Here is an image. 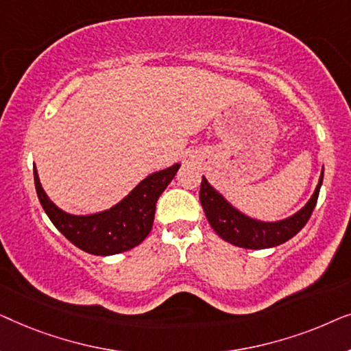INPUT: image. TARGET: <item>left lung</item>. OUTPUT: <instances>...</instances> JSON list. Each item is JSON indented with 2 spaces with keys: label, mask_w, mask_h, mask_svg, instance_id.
Here are the masks:
<instances>
[{
  "label": "left lung",
  "mask_w": 351,
  "mask_h": 351,
  "mask_svg": "<svg viewBox=\"0 0 351 351\" xmlns=\"http://www.w3.org/2000/svg\"><path fill=\"white\" fill-rule=\"evenodd\" d=\"M323 177L324 171L321 172L318 186H316L315 193L308 203L305 204V208H302L292 217L280 220V222H261V220L251 219L241 214L232 204L227 203L223 196L217 193L204 177L201 180L199 201L210 227L225 241L244 249L273 247L295 237L305 227V223L308 222L316 206V201H318Z\"/></svg>",
  "instance_id": "8db88e82"
}]
</instances>
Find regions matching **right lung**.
<instances>
[{
  "mask_svg": "<svg viewBox=\"0 0 351 351\" xmlns=\"http://www.w3.org/2000/svg\"><path fill=\"white\" fill-rule=\"evenodd\" d=\"M180 165H174L143 179L112 209L93 215H71L57 208L43 190L33 167L40 203L56 228L81 251L94 256H113L136 247L152 232L156 201L171 184Z\"/></svg>",
  "mask_w": 351,
  "mask_h": 351,
  "instance_id": "right-lung-1",
  "label": "right lung"
}]
</instances>
